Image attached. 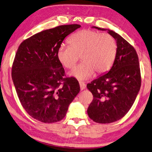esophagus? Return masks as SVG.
Returning <instances> with one entry per match:
<instances>
[{
  "label": "esophagus",
  "mask_w": 152,
  "mask_h": 152,
  "mask_svg": "<svg viewBox=\"0 0 152 152\" xmlns=\"http://www.w3.org/2000/svg\"><path fill=\"white\" fill-rule=\"evenodd\" d=\"M80 83V89L81 90H83L86 88V83H85L84 82H79Z\"/></svg>",
  "instance_id": "34e87169"
}]
</instances>
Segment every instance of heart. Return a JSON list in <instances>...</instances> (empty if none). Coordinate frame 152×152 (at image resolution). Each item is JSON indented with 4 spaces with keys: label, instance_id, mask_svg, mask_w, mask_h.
Wrapping results in <instances>:
<instances>
[{
    "label": "heart",
    "instance_id": "heart-1",
    "mask_svg": "<svg viewBox=\"0 0 152 152\" xmlns=\"http://www.w3.org/2000/svg\"><path fill=\"white\" fill-rule=\"evenodd\" d=\"M68 41L70 45H61L58 48L57 58L65 67L72 69L81 56L83 62L69 73L77 80L89 79L94 72L97 75L107 72L114 62L117 46L109 34L83 30L74 34Z\"/></svg>",
    "mask_w": 152,
    "mask_h": 152
}]
</instances>
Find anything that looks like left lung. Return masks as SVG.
<instances>
[{
  "label": "left lung",
  "mask_w": 152,
  "mask_h": 152,
  "mask_svg": "<svg viewBox=\"0 0 152 152\" xmlns=\"http://www.w3.org/2000/svg\"><path fill=\"white\" fill-rule=\"evenodd\" d=\"M92 28L107 30L117 46L109 71L87 85L93 95V102L87 109L88 115L95 122L109 124L126 115L139 92L141 77L139 58L135 48L117 33L96 26Z\"/></svg>",
  "instance_id": "obj_1"
}]
</instances>
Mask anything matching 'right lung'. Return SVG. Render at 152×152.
Wrapping results in <instances>:
<instances>
[{
    "label": "right lung",
    "mask_w": 152,
    "mask_h": 152,
    "mask_svg": "<svg viewBox=\"0 0 152 152\" xmlns=\"http://www.w3.org/2000/svg\"><path fill=\"white\" fill-rule=\"evenodd\" d=\"M80 27L69 24L42 31L24 40L17 51L12 70L14 86L24 109L39 121H61L80 92L77 80L63 77L57 50L64 39Z\"/></svg>",
    "instance_id": "add662e5"
}]
</instances>
